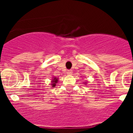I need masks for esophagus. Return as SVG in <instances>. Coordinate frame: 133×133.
<instances>
[{
  "instance_id": "1",
  "label": "esophagus",
  "mask_w": 133,
  "mask_h": 133,
  "mask_svg": "<svg viewBox=\"0 0 133 133\" xmlns=\"http://www.w3.org/2000/svg\"><path fill=\"white\" fill-rule=\"evenodd\" d=\"M67 75H72V71L71 70H67V72H66Z\"/></svg>"
}]
</instances>
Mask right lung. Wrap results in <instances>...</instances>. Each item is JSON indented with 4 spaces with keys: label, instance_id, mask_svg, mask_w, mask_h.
<instances>
[{
    "label": "right lung",
    "instance_id": "1",
    "mask_svg": "<svg viewBox=\"0 0 133 133\" xmlns=\"http://www.w3.org/2000/svg\"><path fill=\"white\" fill-rule=\"evenodd\" d=\"M58 81V78H56V77H54L53 79L51 81V86H52V87H55V86H56V84L57 83V82Z\"/></svg>",
    "mask_w": 133,
    "mask_h": 133
}]
</instances>
